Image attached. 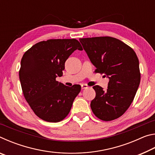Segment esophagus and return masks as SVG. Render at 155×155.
<instances>
[{
  "instance_id": "esophagus-1",
  "label": "esophagus",
  "mask_w": 155,
  "mask_h": 155,
  "mask_svg": "<svg viewBox=\"0 0 155 155\" xmlns=\"http://www.w3.org/2000/svg\"><path fill=\"white\" fill-rule=\"evenodd\" d=\"M81 88L82 89H87L88 87V85L87 84H81Z\"/></svg>"
}]
</instances>
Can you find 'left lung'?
<instances>
[{"instance_id": "left-lung-1", "label": "left lung", "mask_w": 155, "mask_h": 155, "mask_svg": "<svg viewBox=\"0 0 155 155\" xmlns=\"http://www.w3.org/2000/svg\"><path fill=\"white\" fill-rule=\"evenodd\" d=\"M96 72L109 78L106 91L94 86L96 97L90 106L94 115L104 121L118 118L128 109L140 83V65L135 51L111 37L80 38Z\"/></svg>"}]
</instances>
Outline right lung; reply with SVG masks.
Here are the masks:
<instances>
[{
    "label": "right lung",
    "mask_w": 155,
    "mask_h": 155,
    "mask_svg": "<svg viewBox=\"0 0 155 155\" xmlns=\"http://www.w3.org/2000/svg\"><path fill=\"white\" fill-rule=\"evenodd\" d=\"M76 50L83 48L75 39L42 41L28 50L21 59L19 78L31 108L44 121L58 122L67 116L81 87H68L56 81L65 62Z\"/></svg>",
    "instance_id": "1"
}]
</instances>
